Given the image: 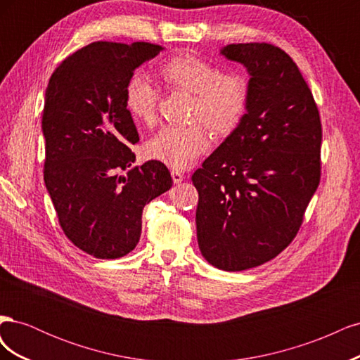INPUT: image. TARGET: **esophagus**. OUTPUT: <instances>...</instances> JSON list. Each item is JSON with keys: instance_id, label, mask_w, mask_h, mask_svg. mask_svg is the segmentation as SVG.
Listing matches in <instances>:
<instances>
[{"instance_id": "esophagus-1", "label": "esophagus", "mask_w": 360, "mask_h": 360, "mask_svg": "<svg viewBox=\"0 0 360 360\" xmlns=\"http://www.w3.org/2000/svg\"><path fill=\"white\" fill-rule=\"evenodd\" d=\"M171 177H172V181L176 183V184L181 183V181H183V179H184L183 174H181V172H179V171H172V172H171Z\"/></svg>"}]
</instances>
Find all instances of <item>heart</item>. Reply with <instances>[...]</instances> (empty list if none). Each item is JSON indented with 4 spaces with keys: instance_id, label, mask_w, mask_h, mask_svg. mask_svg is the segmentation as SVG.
I'll use <instances>...</instances> for the list:
<instances>
[{
    "instance_id": "heart-1",
    "label": "heart",
    "mask_w": 360,
    "mask_h": 360,
    "mask_svg": "<svg viewBox=\"0 0 360 360\" xmlns=\"http://www.w3.org/2000/svg\"><path fill=\"white\" fill-rule=\"evenodd\" d=\"M168 85L192 94L191 118L200 120L216 135H228L242 122L248 106V82L238 73H221L213 64L183 53L159 68ZM126 108L136 122L151 124L156 118L158 91L143 73L126 84ZM210 148V135L197 122L162 127L148 141L147 155L172 169H188Z\"/></svg>"
}]
</instances>
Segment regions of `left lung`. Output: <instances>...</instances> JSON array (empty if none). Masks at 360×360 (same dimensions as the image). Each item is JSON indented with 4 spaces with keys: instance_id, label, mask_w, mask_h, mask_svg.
<instances>
[{
    "instance_id": "left-lung-1",
    "label": "left lung",
    "mask_w": 360,
    "mask_h": 360,
    "mask_svg": "<svg viewBox=\"0 0 360 360\" xmlns=\"http://www.w3.org/2000/svg\"><path fill=\"white\" fill-rule=\"evenodd\" d=\"M249 75L242 122L193 172L197 238L217 269L267 263L296 237L320 183L321 123L303 76L282 49L238 43L221 49Z\"/></svg>"
}]
</instances>
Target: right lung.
I'll return each mask as SVG.
<instances>
[{
  "label": "right lung",
  "mask_w": 360,
  "mask_h": 360,
  "mask_svg": "<svg viewBox=\"0 0 360 360\" xmlns=\"http://www.w3.org/2000/svg\"><path fill=\"white\" fill-rule=\"evenodd\" d=\"M160 51L146 41H94L64 60L48 84L45 184L64 234L96 258L132 252L146 204L172 186L163 163L132 167L129 148L139 136L126 108V84ZM124 169L128 177L118 178Z\"/></svg>",
  "instance_id": "1"
}]
</instances>
